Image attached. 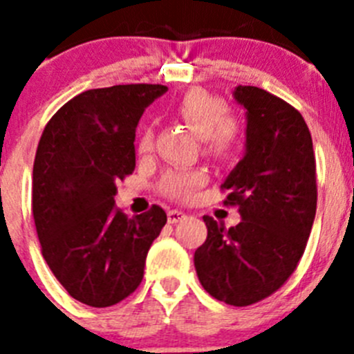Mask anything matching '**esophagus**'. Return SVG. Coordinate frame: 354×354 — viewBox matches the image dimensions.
I'll return each mask as SVG.
<instances>
[{"label": "esophagus", "mask_w": 354, "mask_h": 354, "mask_svg": "<svg viewBox=\"0 0 354 354\" xmlns=\"http://www.w3.org/2000/svg\"><path fill=\"white\" fill-rule=\"evenodd\" d=\"M184 218H186V212L179 211V209H171V211H168V223H179Z\"/></svg>", "instance_id": "esophagus-1"}]
</instances>
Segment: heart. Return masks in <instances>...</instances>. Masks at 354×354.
I'll return each mask as SVG.
<instances>
[{"label":"heart","instance_id":"obj_1","mask_svg":"<svg viewBox=\"0 0 354 354\" xmlns=\"http://www.w3.org/2000/svg\"><path fill=\"white\" fill-rule=\"evenodd\" d=\"M175 115L186 126L204 138L205 149L214 156H227L232 152L239 138V127L228 115V108L223 99L205 92L189 90L180 97L174 108ZM152 147V133L143 129L138 138V150L147 152ZM205 183V175L198 170H170L161 180V192L175 200H187L196 187Z\"/></svg>","mask_w":354,"mask_h":354}]
</instances>
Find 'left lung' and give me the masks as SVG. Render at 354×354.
<instances>
[{
    "mask_svg": "<svg viewBox=\"0 0 354 354\" xmlns=\"http://www.w3.org/2000/svg\"><path fill=\"white\" fill-rule=\"evenodd\" d=\"M232 95L245 109V156L221 187L241 221L227 230L204 216L207 239L193 261L212 298L246 306L280 289L296 270L314 223L317 186L310 131L298 109L257 86L239 84Z\"/></svg>",
    "mask_w": 354,
    "mask_h": 354,
    "instance_id": "8db88e82",
    "label": "left lung"
}]
</instances>
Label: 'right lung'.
Segmentation results:
<instances>
[{"instance_id":"1","label":"right lung","mask_w":354,"mask_h":354,"mask_svg":"<svg viewBox=\"0 0 354 354\" xmlns=\"http://www.w3.org/2000/svg\"><path fill=\"white\" fill-rule=\"evenodd\" d=\"M162 84L86 90L48 122L33 165V220L42 255L72 298L102 308L143 278L147 252L167 223L159 205L127 218L117 183L136 167L134 136Z\"/></svg>"}]
</instances>
